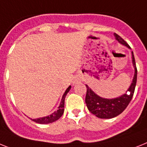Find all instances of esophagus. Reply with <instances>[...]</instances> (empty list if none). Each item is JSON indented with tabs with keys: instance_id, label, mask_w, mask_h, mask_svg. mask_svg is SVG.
I'll return each instance as SVG.
<instances>
[{
	"instance_id": "1",
	"label": "esophagus",
	"mask_w": 147,
	"mask_h": 147,
	"mask_svg": "<svg viewBox=\"0 0 147 147\" xmlns=\"http://www.w3.org/2000/svg\"><path fill=\"white\" fill-rule=\"evenodd\" d=\"M82 81V80H81V78H80V77H78V76H76V77H75L74 80V83H78V82H81Z\"/></svg>"
}]
</instances>
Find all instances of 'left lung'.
<instances>
[{
	"label": "left lung",
	"mask_w": 147,
	"mask_h": 147,
	"mask_svg": "<svg viewBox=\"0 0 147 147\" xmlns=\"http://www.w3.org/2000/svg\"><path fill=\"white\" fill-rule=\"evenodd\" d=\"M114 36L116 40L119 41V43L131 49V47L128 46V43H126L120 36L116 34H114ZM131 56L132 64H133L134 68V75L130 87L128 88V91L126 92L127 93L122 94L119 97L111 98V99L104 98L98 96V94H95L87 85H86L87 88L86 95V106L88 107V110L98 118H114L116 116H119L120 113H122L130 103L133 94H134L135 86H136L137 74H138L136 63H135L133 52H131Z\"/></svg>",
	"instance_id": "obj_1"
}]
</instances>
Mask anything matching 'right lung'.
<instances>
[{"mask_svg": "<svg viewBox=\"0 0 147 147\" xmlns=\"http://www.w3.org/2000/svg\"><path fill=\"white\" fill-rule=\"evenodd\" d=\"M71 86L68 87V88H67L66 91H65V92L63 94L62 98H61V100L60 105L58 107V110L57 111H55L53 113H52L49 116H45V117H42V118H38V119H31L32 121L34 122H37V123H39V124H49V123H52L53 122H55L56 120L59 119L60 118L61 116H62L63 113H64V107H65V97H66L67 94L68 92L70 89H71Z\"/></svg>", "mask_w": 147, "mask_h": 147, "instance_id": "obj_1", "label": "right lung"}]
</instances>
